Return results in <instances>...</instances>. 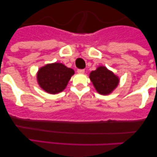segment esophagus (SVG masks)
<instances>
[{
	"instance_id": "1",
	"label": "esophagus",
	"mask_w": 157,
	"mask_h": 157,
	"mask_svg": "<svg viewBox=\"0 0 157 157\" xmlns=\"http://www.w3.org/2000/svg\"><path fill=\"white\" fill-rule=\"evenodd\" d=\"M77 72H78L79 74H84L85 70L84 69H78L77 70Z\"/></svg>"
}]
</instances>
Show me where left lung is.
Here are the masks:
<instances>
[{"label": "left lung", "instance_id": "left-lung-1", "mask_svg": "<svg viewBox=\"0 0 157 157\" xmlns=\"http://www.w3.org/2000/svg\"><path fill=\"white\" fill-rule=\"evenodd\" d=\"M89 78L94 87L100 94L108 95L117 87L120 78L105 66H98L96 70L91 71Z\"/></svg>", "mask_w": 157, "mask_h": 157}]
</instances>
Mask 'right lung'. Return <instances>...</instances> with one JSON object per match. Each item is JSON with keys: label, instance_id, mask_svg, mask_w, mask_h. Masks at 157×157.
<instances>
[{"label": "right lung", "instance_id": "right-lung-1", "mask_svg": "<svg viewBox=\"0 0 157 157\" xmlns=\"http://www.w3.org/2000/svg\"><path fill=\"white\" fill-rule=\"evenodd\" d=\"M75 71L60 63L45 65L39 68L37 73V83L44 91L51 94L63 91Z\"/></svg>", "mask_w": 157, "mask_h": 157}]
</instances>
